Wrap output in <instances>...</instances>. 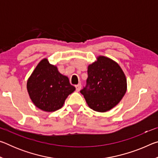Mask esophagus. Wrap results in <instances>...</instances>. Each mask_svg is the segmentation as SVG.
Here are the masks:
<instances>
[{
	"mask_svg": "<svg viewBox=\"0 0 158 158\" xmlns=\"http://www.w3.org/2000/svg\"><path fill=\"white\" fill-rule=\"evenodd\" d=\"M75 88H76V90L77 92H79L80 90L81 89V84H79L75 85Z\"/></svg>",
	"mask_w": 158,
	"mask_h": 158,
	"instance_id": "obj_1",
	"label": "esophagus"
}]
</instances>
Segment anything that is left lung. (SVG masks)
I'll use <instances>...</instances> for the list:
<instances>
[{
	"label": "left lung",
	"instance_id": "8db88e82",
	"mask_svg": "<svg viewBox=\"0 0 158 158\" xmlns=\"http://www.w3.org/2000/svg\"><path fill=\"white\" fill-rule=\"evenodd\" d=\"M126 90V78L118 64L99 56L88 68L86 85L80 92L90 109L105 112L118 104Z\"/></svg>",
	"mask_w": 158,
	"mask_h": 158
}]
</instances>
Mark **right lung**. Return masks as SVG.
Instances as JSON below:
<instances>
[{"mask_svg": "<svg viewBox=\"0 0 158 158\" xmlns=\"http://www.w3.org/2000/svg\"><path fill=\"white\" fill-rule=\"evenodd\" d=\"M29 96L37 107L44 111H54L62 107L65 99L75 87L47 59L42 60L27 82Z\"/></svg>", "mask_w": 158, "mask_h": 158, "instance_id": "1", "label": "right lung"}]
</instances>
